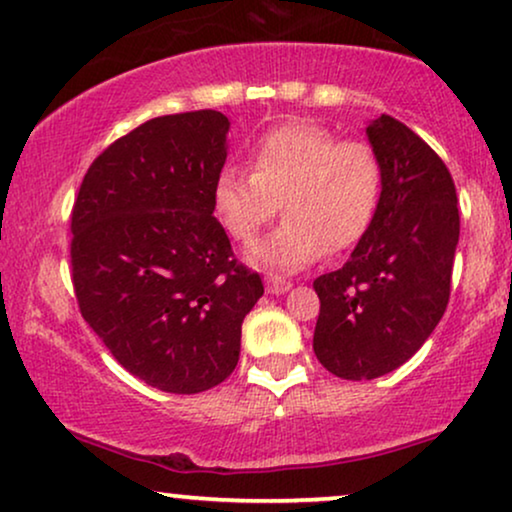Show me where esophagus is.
I'll list each match as a JSON object with an SVG mask.
<instances>
[{
    "mask_svg": "<svg viewBox=\"0 0 512 512\" xmlns=\"http://www.w3.org/2000/svg\"><path fill=\"white\" fill-rule=\"evenodd\" d=\"M289 289H291V282L282 280V277H268V280H265V291H268V294L280 296V294H287Z\"/></svg>",
    "mask_w": 512,
    "mask_h": 512,
    "instance_id": "esophagus-1",
    "label": "esophagus"
}]
</instances>
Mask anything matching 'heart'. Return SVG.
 <instances>
[{"mask_svg":"<svg viewBox=\"0 0 512 512\" xmlns=\"http://www.w3.org/2000/svg\"><path fill=\"white\" fill-rule=\"evenodd\" d=\"M251 174L218 171L214 211L235 242L249 244L282 207L280 228L251 249L249 261L272 272H294L355 247L369 230L381 197V162L360 138L338 141L315 122H289L249 150Z\"/></svg>","mask_w":512,"mask_h":512,"instance_id":"heart-1","label":"heart"}]
</instances>
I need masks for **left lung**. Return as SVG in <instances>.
<instances>
[{"mask_svg": "<svg viewBox=\"0 0 512 512\" xmlns=\"http://www.w3.org/2000/svg\"><path fill=\"white\" fill-rule=\"evenodd\" d=\"M381 162V197L343 268L320 275L313 350L345 381H371L426 343L449 303L459 207L449 169L395 117L367 126Z\"/></svg>", "mask_w": 512, "mask_h": 512, "instance_id": "obj_1", "label": "left lung"}]
</instances>
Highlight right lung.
I'll list each match as a JSON object with an SVG mask.
<instances>
[{
	"instance_id": "right-lung-1",
	"label": "right lung",
	"mask_w": 512,
	"mask_h": 512,
	"mask_svg": "<svg viewBox=\"0 0 512 512\" xmlns=\"http://www.w3.org/2000/svg\"><path fill=\"white\" fill-rule=\"evenodd\" d=\"M228 129L216 110L148 119L94 159L72 207L79 313L129 374L164 393L225 381L263 296L214 218Z\"/></svg>"
}]
</instances>
